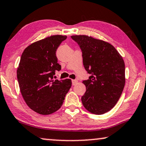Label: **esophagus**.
<instances>
[{
    "label": "esophagus",
    "mask_w": 146,
    "mask_h": 146,
    "mask_svg": "<svg viewBox=\"0 0 146 146\" xmlns=\"http://www.w3.org/2000/svg\"><path fill=\"white\" fill-rule=\"evenodd\" d=\"M77 83H78L77 80H72V84H73V85H75Z\"/></svg>",
    "instance_id": "1"
}]
</instances>
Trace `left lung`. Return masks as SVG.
<instances>
[{"instance_id": "8db88e82", "label": "left lung", "mask_w": 146, "mask_h": 146, "mask_svg": "<svg viewBox=\"0 0 146 146\" xmlns=\"http://www.w3.org/2000/svg\"><path fill=\"white\" fill-rule=\"evenodd\" d=\"M82 51L83 63L91 75L83 81L86 91L81 102L89 112L102 115L115 106L125 86V63L108 42L87 35H73Z\"/></svg>"}]
</instances>
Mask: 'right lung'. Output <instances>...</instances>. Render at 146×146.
I'll return each instance as SVG.
<instances>
[{"label":"right lung","instance_id":"obj_1","mask_svg":"<svg viewBox=\"0 0 146 146\" xmlns=\"http://www.w3.org/2000/svg\"><path fill=\"white\" fill-rule=\"evenodd\" d=\"M65 35H53L25 48L17 68L20 91L27 106L38 113L49 115L61 108L71 87V80L53 79L57 63L56 51Z\"/></svg>","mask_w":146,"mask_h":146}]
</instances>
